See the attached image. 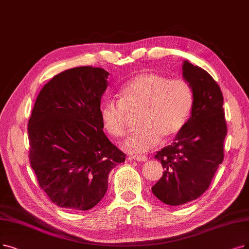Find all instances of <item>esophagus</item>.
Returning a JSON list of instances; mask_svg holds the SVG:
<instances>
[{"instance_id": "esophagus-1", "label": "esophagus", "mask_w": 249, "mask_h": 249, "mask_svg": "<svg viewBox=\"0 0 249 249\" xmlns=\"http://www.w3.org/2000/svg\"><path fill=\"white\" fill-rule=\"evenodd\" d=\"M128 159L131 160H137V161H146L147 157L146 156H140V155H133L128 157Z\"/></svg>"}]
</instances>
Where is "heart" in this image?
I'll use <instances>...</instances> for the list:
<instances>
[{"mask_svg": "<svg viewBox=\"0 0 249 249\" xmlns=\"http://www.w3.org/2000/svg\"><path fill=\"white\" fill-rule=\"evenodd\" d=\"M118 100L108 99L100 108L105 131L113 137L126 132L127 113L138 111L134 130L123 147L133 153H144L161 138L180 133L193 106L191 87L183 78H171L152 72L137 74L118 90Z\"/></svg>", "mask_w": 249, "mask_h": 249, "instance_id": "b5f03b06", "label": "heart"}]
</instances>
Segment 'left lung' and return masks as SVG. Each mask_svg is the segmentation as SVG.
<instances>
[{
	"mask_svg": "<svg viewBox=\"0 0 249 249\" xmlns=\"http://www.w3.org/2000/svg\"><path fill=\"white\" fill-rule=\"evenodd\" d=\"M183 77L193 93L191 116L172 145L158 151L163 175L151 188L168 205H181L201 196L224 159L227 124L224 98L212 75L185 60Z\"/></svg>",
	"mask_w": 249,
	"mask_h": 249,
	"instance_id": "obj_1",
	"label": "left lung"
}]
</instances>
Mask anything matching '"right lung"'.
<instances>
[{
	"label": "right lung",
	"instance_id": "obj_1",
	"mask_svg": "<svg viewBox=\"0 0 249 249\" xmlns=\"http://www.w3.org/2000/svg\"><path fill=\"white\" fill-rule=\"evenodd\" d=\"M108 75L93 66L67 69L36 100L27 127L29 161L39 187L59 207L91 210L107 191L109 173L125 160L100 118Z\"/></svg>",
	"mask_w": 249,
	"mask_h": 249
}]
</instances>
